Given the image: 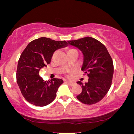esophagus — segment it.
I'll list each match as a JSON object with an SVG mask.
<instances>
[{
    "label": "esophagus",
    "instance_id": "esophagus-1",
    "mask_svg": "<svg viewBox=\"0 0 134 134\" xmlns=\"http://www.w3.org/2000/svg\"><path fill=\"white\" fill-rule=\"evenodd\" d=\"M66 83L69 85L70 86H73L75 85V83L74 82H70V81H67Z\"/></svg>",
    "mask_w": 134,
    "mask_h": 134
}]
</instances>
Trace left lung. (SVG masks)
Here are the masks:
<instances>
[{
	"label": "left lung",
	"instance_id": "left-lung-1",
	"mask_svg": "<svg viewBox=\"0 0 134 134\" xmlns=\"http://www.w3.org/2000/svg\"><path fill=\"white\" fill-rule=\"evenodd\" d=\"M68 43L82 51L83 55L82 70L89 77L85 84L80 81L77 82L82 88L77 98L85 104H96L103 99L111 87L113 63L110 55L103 44L89 36Z\"/></svg>",
	"mask_w": 134,
	"mask_h": 134
}]
</instances>
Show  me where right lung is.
Wrapping results in <instances>:
<instances>
[{"mask_svg": "<svg viewBox=\"0 0 134 134\" xmlns=\"http://www.w3.org/2000/svg\"><path fill=\"white\" fill-rule=\"evenodd\" d=\"M67 45L65 41L41 37L31 41L24 50L18 61L16 80L22 94L29 103L43 107L55 99L63 80L54 78L44 81L39 72L51 63L55 51Z\"/></svg>", "mask_w": 134, "mask_h": 134, "instance_id": "right-lung-1", "label": "right lung"}]
</instances>
